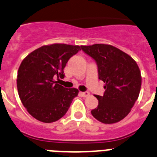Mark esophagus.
Segmentation results:
<instances>
[{
	"label": "esophagus",
	"mask_w": 157,
	"mask_h": 157,
	"mask_svg": "<svg viewBox=\"0 0 157 157\" xmlns=\"http://www.w3.org/2000/svg\"><path fill=\"white\" fill-rule=\"evenodd\" d=\"M80 95L83 98H86L88 96H90V93L89 92H80Z\"/></svg>",
	"instance_id": "1"
}]
</instances>
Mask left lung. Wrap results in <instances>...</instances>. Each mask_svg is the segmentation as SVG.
<instances>
[{
  "mask_svg": "<svg viewBox=\"0 0 157 157\" xmlns=\"http://www.w3.org/2000/svg\"><path fill=\"white\" fill-rule=\"evenodd\" d=\"M81 48L95 60L98 78L105 83L104 95L95 96L98 105L91 114L105 124L120 121L139 96L141 75L138 64L128 54L110 45H81Z\"/></svg>",
  "mask_w": 157,
  "mask_h": 157,
  "instance_id": "1",
  "label": "left lung"
}]
</instances>
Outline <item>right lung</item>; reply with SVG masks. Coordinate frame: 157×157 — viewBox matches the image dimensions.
<instances>
[{
	"label": "right lung",
	"mask_w": 157,
	"mask_h": 157,
	"mask_svg": "<svg viewBox=\"0 0 157 157\" xmlns=\"http://www.w3.org/2000/svg\"><path fill=\"white\" fill-rule=\"evenodd\" d=\"M79 50L78 45L52 44L37 48L23 59L18 70V93L23 106L36 120L57 121L78 96L77 89L65 88L53 78L64 77L66 63Z\"/></svg>",
	"instance_id": "add662e5"
}]
</instances>
